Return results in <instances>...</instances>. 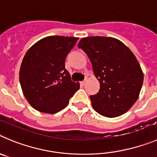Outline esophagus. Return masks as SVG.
Here are the masks:
<instances>
[{"label": "esophagus", "mask_w": 157, "mask_h": 157, "mask_svg": "<svg viewBox=\"0 0 157 157\" xmlns=\"http://www.w3.org/2000/svg\"><path fill=\"white\" fill-rule=\"evenodd\" d=\"M80 83H81V85L84 86V85H85V83H86V80H83V81H81V82H80Z\"/></svg>", "instance_id": "esophagus-1"}]
</instances>
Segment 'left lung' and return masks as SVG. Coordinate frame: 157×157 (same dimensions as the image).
Masks as SVG:
<instances>
[{"label": "left lung", "instance_id": "obj_1", "mask_svg": "<svg viewBox=\"0 0 157 157\" xmlns=\"http://www.w3.org/2000/svg\"><path fill=\"white\" fill-rule=\"evenodd\" d=\"M78 47L87 53L100 90L90 97L98 113L115 118L128 112L138 99L143 73L131 50L118 39L105 36L83 38Z\"/></svg>", "mask_w": 157, "mask_h": 157}]
</instances>
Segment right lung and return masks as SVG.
<instances>
[{
  "mask_svg": "<svg viewBox=\"0 0 157 157\" xmlns=\"http://www.w3.org/2000/svg\"><path fill=\"white\" fill-rule=\"evenodd\" d=\"M78 38L48 36L38 41L23 58L19 80L26 100L35 109L55 114L67 106L80 88L65 68L67 54Z\"/></svg>",
  "mask_w": 157,
  "mask_h": 157,
  "instance_id": "add662e5",
  "label": "right lung"
}]
</instances>
